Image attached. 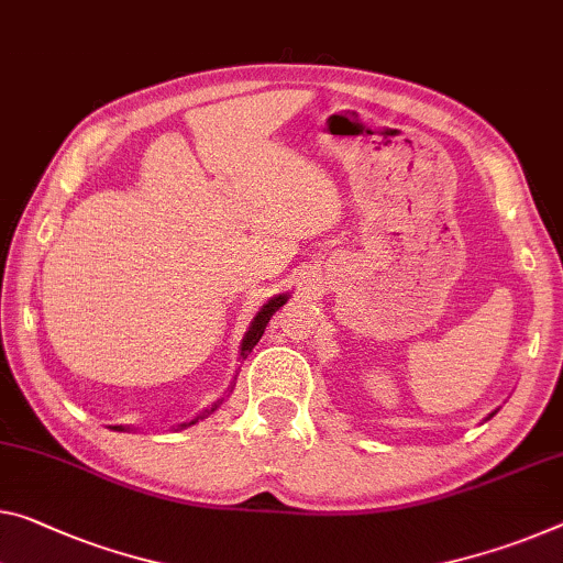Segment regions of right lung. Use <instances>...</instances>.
Returning <instances> with one entry per match:
<instances>
[{
  "label": "right lung",
  "mask_w": 563,
  "mask_h": 563,
  "mask_svg": "<svg viewBox=\"0 0 563 563\" xmlns=\"http://www.w3.org/2000/svg\"><path fill=\"white\" fill-rule=\"evenodd\" d=\"M287 299H289V294H276V297H272L269 301H266V305H264L262 309H258V314L254 317L252 327H249V332H246V336H244V342H241V357H246V354L256 347V342L262 340V334H264V330H266V324H269L272 314H274V311L279 309V307L287 305ZM216 408H219V402H216L211 410H206L203 415H198L196 420H191V422H184V426H180V428L194 426V422H198L201 418H206V415H211ZM120 430H123V428H120Z\"/></svg>",
  "instance_id": "add662e5"
}]
</instances>
